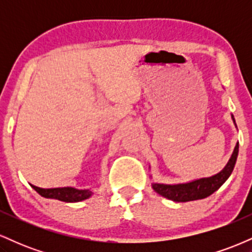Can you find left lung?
Returning <instances> with one entry per match:
<instances>
[{
    "label": "left lung",
    "instance_id": "1",
    "mask_svg": "<svg viewBox=\"0 0 252 252\" xmlns=\"http://www.w3.org/2000/svg\"><path fill=\"white\" fill-rule=\"evenodd\" d=\"M231 117H232L233 123H235V126L237 128V124L233 115H231ZM238 148L239 143L237 142L235 149H233L232 155H231L230 160L227 161L226 166L215 175L209 176V178L195 179V180L182 182V184L169 185L153 181V189H154L158 194L163 196V198L169 199V200L175 202H186L207 198V196L212 194V193H215L216 190L227 180L228 176L231 175L233 168H235L237 156H238ZM150 178H152V176H150Z\"/></svg>",
    "mask_w": 252,
    "mask_h": 252
}]
</instances>
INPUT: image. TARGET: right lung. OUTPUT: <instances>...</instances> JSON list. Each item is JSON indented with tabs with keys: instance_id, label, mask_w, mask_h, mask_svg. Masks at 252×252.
<instances>
[{
	"instance_id": "add662e5",
	"label": "right lung",
	"mask_w": 252,
	"mask_h": 252,
	"mask_svg": "<svg viewBox=\"0 0 252 252\" xmlns=\"http://www.w3.org/2000/svg\"><path fill=\"white\" fill-rule=\"evenodd\" d=\"M32 189H35L40 195L47 199H57L65 202H78L89 199L94 194V190L89 189H79L76 187H57V189H40V187L31 185Z\"/></svg>"
}]
</instances>
